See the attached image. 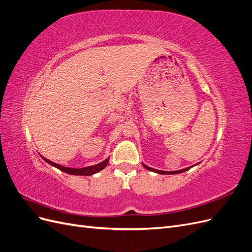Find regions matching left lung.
I'll use <instances>...</instances> for the list:
<instances>
[{"label":"left lung","mask_w":252,"mask_h":252,"mask_svg":"<svg viewBox=\"0 0 252 252\" xmlns=\"http://www.w3.org/2000/svg\"><path fill=\"white\" fill-rule=\"evenodd\" d=\"M143 166H144L145 168H146V169H148V170H150V171L157 172V173H159V174H177V173H182V172H185V171L189 170L190 168H191V167H193V166H191V167H187V168L181 169V170H177V171H163V170H158V169L151 168V167H148L147 165H145V164H143Z\"/></svg>","instance_id":"left-lung-1"}]
</instances>
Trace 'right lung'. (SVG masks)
I'll return each instance as SVG.
<instances>
[{
  "mask_svg": "<svg viewBox=\"0 0 252 252\" xmlns=\"http://www.w3.org/2000/svg\"><path fill=\"white\" fill-rule=\"evenodd\" d=\"M43 159H45V162H47L48 164H50L51 166L56 167V168L62 170L68 174H73V175H93L98 171L103 170L106 166H107L108 162H109V158H107L105 159V161L98 163L96 165L94 166H88V167H84V168H69V167H64V166H61L57 163H53L49 159L45 158L44 157H42Z\"/></svg>",
  "mask_w": 252,
  "mask_h": 252,
  "instance_id": "add662e5",
  "label": "right lung"
}]
</instances>
